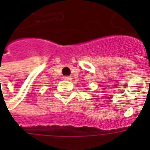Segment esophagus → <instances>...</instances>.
<instances>
[{
    "label": "esophagus",
    "instance_id": "obj_1",
    "mask_svg": "<svg viewBox=\"0 0 150 150\" xmlns=\"http://www.w3.org/2000/svg\"><path fill=\"white\" fill-rule=\"evenodd\" d=\"M71 76H64V77H63V79H64V80H71Z\"/></svg>",
    "mask_w": 150,
    "mask_h": 150
}]
</instances>
